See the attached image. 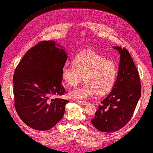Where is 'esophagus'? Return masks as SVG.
I'll return each instance as SVG.
<instances>
[{
	"mask_svg": "<svg viewBox=\"0 0 153 153\" xmlns=\"http://www.w3.org/2000/svg\"><path fill=\"white\" fill-rule=\"evenodd\" d=\"M77 103H79V104H81V105H88V103L87 102V101H76Z\"/></svg>",
	"mask_w": 153,
	"mask_h": 153,
	"instance_id": "1",
	"label": "esophagus"
}]
</instances>
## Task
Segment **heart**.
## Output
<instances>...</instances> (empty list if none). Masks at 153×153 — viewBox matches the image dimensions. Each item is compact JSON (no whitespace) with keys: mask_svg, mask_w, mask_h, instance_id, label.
<instances>
[{"mask_svg":"<svg viewBox=\"0 0 153 153\" xmlns=\"http://www.w3.org/2000/svg\"><path fill=\"white\" fill-rule=\"evenodd\" d=\"M74 65H65L62 68V77L66 84L76 85L83 79V84L69 91V96L75 100H84L97 92L101 95L110 91L116 76V67L112 61L88 50L82 52L74 59Z\"/></svg>","mask_w":153,"mask_h":153,"instance_id":"b5f03b06","label":"heart"}]
</instances>
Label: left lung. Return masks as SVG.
<instances>
[{"label":"left lung","instance_id":"1","mask_svg":"<svg viewBox=\"0 0 153 153\" xmlns=\"http://www.w3.org/2000/svg\"><path fill=\"white\" fill-rule=\"evenodd\" d=\"M120 54L117 78L111 92L101 101L91 122L97 130L113 132L126 125L141 96L138 70L125 48L113 46Z\"/></svg>","mask_w":153,"mask_h":153}]
</instances>
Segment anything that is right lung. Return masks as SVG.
I'll return each instance as SVG.
<instances>
[{"instance_id":"right-lung-1","label":"right lung","mask_w":153,"mask_h":153,"mask_svg":"<svg viewBox=\"0 0 153 153\" xmlns=\"http://www.w3.org/2000/svg\"><path fill=\"white\" fill-rule=\"evenodd\" d=\"M67 57L64 47L56 41H41L26 53L15 69V109L31 128L50 130L63 117L69 101L52 96L65 93L62 68Z\"/></svg>"}]
</instances>
